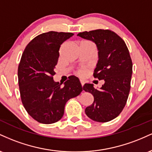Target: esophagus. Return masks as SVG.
Here are the masks:
<instances>
[{
	"label": "esophagus",
	"mask_w": 152,
	"mask_h": 152,
	"mask_svg": "<svg viewBox=\"0 0 152 152\" xmlns=\"http://www.w3.org/2000/svg\"><path fill=\"white\" fill-rule=\"evenodd\" d=\"M80 82H81V86H83V85H84V82H83V81H82V80H80Z\"/></svg>",
	"instance_id": "obj_1"
}]
</instances>
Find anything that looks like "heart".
Listing matches in <instances>:
<instances>
[{
  "label": "heart",
  "mask_w": 152,
  "mask_h": 152,
  "mask_svg": "<svg viewBox=\"0 0 152 152\" xmlns=\"http://www.w3.org/2000/svg\"><path fill=\"white\" fill-rule=\"evenodd\" d=\"M83 74V71H82V70H81V71H78V74H80V75H82Z\"/></svg>",
  "instance_id": "b5f03b06"
}]
</instances>
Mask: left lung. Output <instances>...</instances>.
<instances>
[{"label": "left lung", "mask_w": 152, "mask_h": 152, "mask_svg": "<svg viewBox=\"0 0 152 152\" xmlns=\"http://www.w3.org/2000/svg\"><path fill=\"white\" fill-rule=\"evenodd\" d=\"M77 36L96 45L99 60L94 76L104 81L99 90L92 83L83 85V90L91 94L94 99L85 113L93 121H111L124 108L129 94L132 74L129 51L123 39L111 31L98 29Z\"/></svg>", "instance_id": "8db88e82"}]
</instances>
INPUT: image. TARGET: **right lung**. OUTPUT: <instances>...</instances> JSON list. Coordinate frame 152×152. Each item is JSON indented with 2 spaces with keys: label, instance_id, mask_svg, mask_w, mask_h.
<instances>
[{
  "label": "right lung",
  "instance_id": "right-lung-1",
  "mask_svg": "<svg viewBox=\"0 0 152 152\" xmlns=\"http://www.w3.org/2000/svg\"><path fill=\"white\" fill-rule=\"evenodd\" d=\"M73 36L72 33H43L35 37L23 53L18 69L20 98L28 114L39 123L59 121L66 102L82 91L76 76H71L63 87L53 78L61 45Z\"/></svg>",
  "mask_w": 152,
  "mask_h": 152
}]
</instances>
